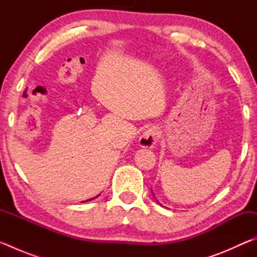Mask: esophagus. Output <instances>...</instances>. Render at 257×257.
<instances>
[{
	"mask_svg": "<svg viewBox=\"0 0 257 257\" xmlns=\"http://www.w3.org/2000/svg\"><path fill=\"white\" fill-rule=\"evenodd\" d=\"M160 138V129L158 127H152L147 129L139 138V145L142 147H153Z\"/></svg>",
	"mask_w": 257,
	"mask_h": 257,
	"instance_id": "34e87169",
	"label": "esophagus"
}]
</instances>
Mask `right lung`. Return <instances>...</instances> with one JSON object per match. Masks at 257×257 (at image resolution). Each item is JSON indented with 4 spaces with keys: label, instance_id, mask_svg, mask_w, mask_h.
Wrapping results in <instances>:
<instances>
[{
    "label": "right lung",
    "instance_id": "1",
    "mask_svg": "<svg viewBox=\"0 0 257 257\" xmlns=\"http://www.w3.org/2000/svg\"><path fill=\"white\" fill-rule=\"evenodd\" d=\"M92 199H93V198H92ZM87 201H90V199H87ZM87 201H86V202H87Z\"/></svg>",
    "mask_w": 257,
    "mask_h": 257
}]
</instances>
